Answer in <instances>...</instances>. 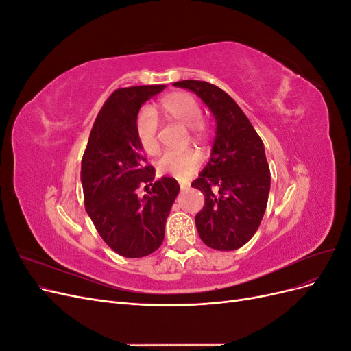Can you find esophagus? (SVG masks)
Masks as SVG:
<instances>
[{
	"mask_svg": "<svg viewBox=\"0 0 351 351\" xmlns=\"http://www.w3.org/2000/svg\"><path fill=\"white\" fill-rule=\"evenodd\" d=\"M189 187H190L189 182H180V189H182V190H187Z\"/></svg>",
	"mask_w": 351,
	"mask_h": 351,
	"instance_id": "obj_1",
	"label": "esophagus"
}]
</instances>
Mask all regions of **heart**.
I'll use <instances>...</instances> for the list:
<instances>
[{
    "label": "heart",
    "instance_id": "1",
    "mask_svg": "<svg viewBox=\"0 0 351 351\" xmlns=\"http://www.w3.org/2000/svg\"><path fill=\"white\" fill-rule=\"evenodd\" d=\"M159 110L165 117L189 127L193 139L204 141L206 137L208 130L202 123V108L192 95L184 92L169 93L159 102ZM136 134L141 146L147 154L156 155L161 149L158 141V117L152 110H143L137 115ZM200 164L202 156L196 151L167 152L158 159L156 168L159 173L184 178L195 173Z\"/></svg>",
    "mask_w": 351,
    "mask_h": 351
}]
</instances>
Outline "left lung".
I'll list each match as a JSON object with an SVG mask.
<instances>
[{
	"label": "left lung",
	"mask_w": 351,
	"mask_h": 351,
	"mask_svg": "<svg viewBox=\"0 0 351 351\" xmlns=\"http://www.w3.org/2000/svg\"><path fill=\"white\" fill-rule=\"evenodd\" d=\"M196 93L215 119L210 158L192 187L205 195L196 215L199 237L215 250H236L258 231L271 189L265 147L249 119L228 93L200 80L173 83Z\"/></svg>",
	"instance_id": "8db88e82"
}]
</instances>
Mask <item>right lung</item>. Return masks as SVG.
Instances as JSON below:
<instances>
[{"instance_id":"add662e5","label":"right lung","mask_w":351,"mask_h":351,"mask_svg":"<svg viewBox=\"0 0 351 351\" xmlns=\"http://www.w3.org/2000/svg\"><path fill=\"white\" fill-rule=\"evenodd\" d=\"M165 84L117 89L104 104L92 127L82 159L84 206L99 236L124 258H142L162 244L165 221L180 192L176 178H155L145 167L143 147L136 134L142 105ZM146 184L148 195L135 190Z\"/></svg>"}]
</instances>
